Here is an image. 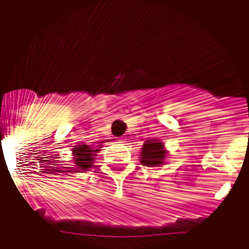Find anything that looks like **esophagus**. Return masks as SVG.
<instances>
[{"instance_id":"1","label":"esophagus","mask_w":249,"mask_h":249,"mask_svg":"<svg viewBox=\"0 0 249 249\" xmlns=\"http://www.w3.org/2000/svg\"><path fill=\"white\" fill-rule=\"evenodd\" d=\"M119 142H126V139H124V137H122V139H119Z\"/></svg>"}]
</instances>
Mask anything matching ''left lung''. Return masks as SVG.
<instances>
[{"mask_svg":"<svg viewBox=\"0 0 249 249\" xmlns=\"http://www.w3.org/2000/svg\"><path fill=\"white\" fill-rule=\"evenodd\" d=\"M167 150L158 139H149L144 142L140 153V162L146 167H160L166 163Z\"/></svg>","mask_w":249,"mask_h":249,"instance_id":"obj_1","label":"left lung"}]
</instances>
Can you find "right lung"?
<instances>
[{
  "mask_svg": "<svg viewBox=\"0 0 249 249\" xmlns=\"http://www.w3.org/2000/svg\"><path fill=\"white\" fill-rule=\"evenodd\" d=\"M100 148H103L101 145H99L97 148H92V146H89V145L85 144L74 145V148L71 149V156H73L74 167H71V168H75V170H87V168H91L93 166V160L96 159L95 157L101 150ZM63 168H67V167H63ZM64 172H69V171H64ZM74 172H77V171H74Z\"/></svg>",
  "mask_w": 249,
  "mask_h": 249,
  "instance_id": "right-lung-1",
  "label": "right lung"
}]
</instances>
